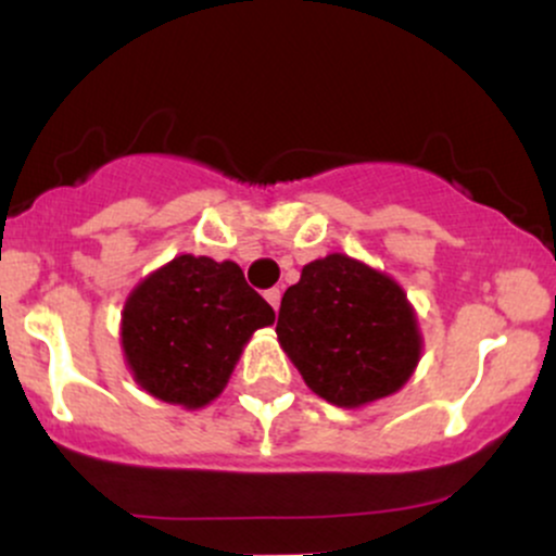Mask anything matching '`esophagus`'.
I'll return each mask as SVG.
<instances>
[{
  "label": "esophagus",
  "mask_w": 556,
  "mask_h": 556,
  "mask_svg": "<svg viewBox=\"0 0 556 556\" xmlns=\"http://www.w3.org/2000/svg\"><path fill=\"white\" fill-rule=\"evenodd\" d=\"M264 298L269 300V305L274 311H279V300H282V292H279V287H271V290H266Z\"/></svg>",
  "instance_id": "esophagus-1"
}]
</instances>
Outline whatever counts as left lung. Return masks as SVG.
Masks as SVG:
<instances>
[{"label":"left lung","mask_w":556,"mask_h":556,"mask_svg":"<svg viewBox=\"0 0 556 556\" xmlns=\"http://www.w3.org/2000/svg\"><path fill=\"white\" fill-rule=\"evenodd\" d=\"M277 337L305 384L340 407L397 392L420 355L405 292L342 253L303 266L279 305Z\"/></svg>","instance_id":"left-lung-1"}]
</instances>
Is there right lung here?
<instances>
[{
  "instance_id": "right-lung-1",
  "label": "right lung",
  "mask_w": 556,
  "mask_h": 556,
  "mask_svg": "<svg viewBox=\"0 0 556 556\" xmlns=\"http://www.w3.org/2000/svg\"><path fill=\"white\" fill-rule=\"evenodd\" d=\"M274 321V308L232 261L177 256L127 298L123 348L146 392L201 407L227 384L242 344Z\"/></svg>"
}]
</instances>
